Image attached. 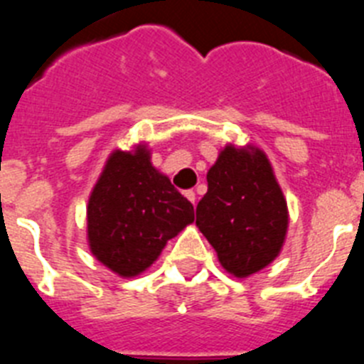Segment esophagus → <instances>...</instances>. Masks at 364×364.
<instances>
[{"instance_id": "obj_1", "label": "esophagus", "mask_w": 364, "mask_h": 364, "mask_svg": "<svg viewBox=\"0 0 364 364\" xmlns=\"http://www.w3.org/2000/svg\"><path fill=\"white\" fill-rule=\"evenodd\" d=\"M185 196H186V200L191 201L192 205L196 203V192H194V191H186V192H185Z\"/></svg>"}]
</instances>
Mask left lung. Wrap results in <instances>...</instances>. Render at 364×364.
I'll use <instances>...</instances> for the list:
<instances>
[{
	"instance_id": "1",
	"label": "left lung",
	"mask_w": 364,
	"mask_h": 364,
	"mask_svg": "<svg viewBox=\"0 0 364 364\" xmlns=\"http://www.w3.org/2000/svg\"><path fill=\"white\" fill-rule=\"evenodd\" d=\"M196 225L229 274L247 278L267 267L286 242L289 213L265 151L229 143L207 172Z\"/></svg>"
}]
</instances>
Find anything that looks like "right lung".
Segmentation results:
<instances>
[{
    "label": "right lung",
    "instance_id": "add662e5",
    "mask_svg": "<svg viewBox=\"0 0 364 364\" xmlns=\"http://www.w3.org/2000/svg\"><path fill=\"white\" fill-rule=\"evenodd\" d=\"M87 245L122 278L144 273L194 221V207L151 164L146 143L113 150L87 200Z\"/></svg>",
    "mask_w": 364,
    "mask_h": 364
}]
</instances>
